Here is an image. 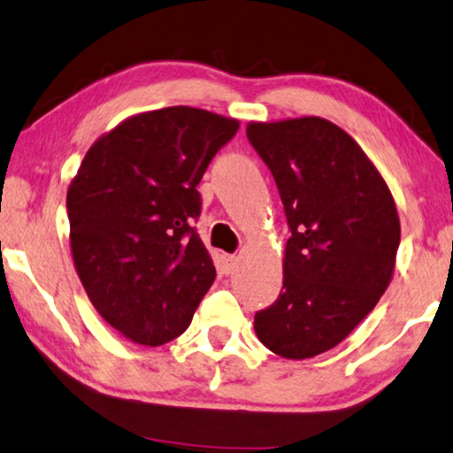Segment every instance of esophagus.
Wrapping results in <instances>:
<instances>
[{"label": "esophagus", "instance_id": "1", "mask_svg": "<svg viewBox=\"0 0 453 453\" xmlns=\"http://www.w3.org/2000/svg\"><path fill=\"white\" fill-rule=\"evenodd\" d=\"M226 265H228V269H234L236 265H239V257L236 255H226Z\"/></svg>", "mask_w": 453, "mask_h": 453}]
</instances>
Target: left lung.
I'll return each mask as SVG.
<instances>
[{"label":"left lung","instance_id":"8db88e82","mask_svg":"<svg viewBox=\"0 0 453 453\" xmlns=\"http://www.w3.org/2000/svg\"><path fill=\"white\" fill-rule=\"evenodd\" d=\"M247 137L273 173L291 236L283 288L255 314L271 352L303 360L338 346L393 280L399 212L372 159L322 117L250 121Z\"/></svg>","mask_w":453,"mask_h":453}]
</instances>
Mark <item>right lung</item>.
Instances as JSON below:
<instances>
[{
	"label": "right lung",
	"mask_w": 453,
	"mask_h": 453,
	"mask_svg": "<svg viewBox=\"0 0 453 453\" xmlns=\"http://www.w3.org/2000/svg\"><path fill=\"white\" fill-rule=\"evenodd\" d=\"M236 129L204 109L145 111L96 139L71 180L74 269L95 310L131 342L178 338L217 277L192 228L196 186Z\"/></svg>",
	"instance_id": "obj_1"
}]
</instances>
